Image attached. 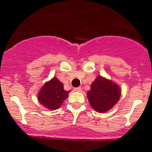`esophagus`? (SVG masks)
<instances>
[{
	"label": "esophagus",
	"mask_w": 152,
	"mask_h": 152,
	"mask_svg": "<svg viewBox=\"0 0 152 152\" xmlns=\"http://www.w3.org/2000/svg\"><path fill=\"white\" fill-rule=\"evenodd\" d=\"M81 88L80 87H78V88H75V91H77V92H81Z\"/></svg>",
	"instance_id": "esophagus-1"
}]
</instances>
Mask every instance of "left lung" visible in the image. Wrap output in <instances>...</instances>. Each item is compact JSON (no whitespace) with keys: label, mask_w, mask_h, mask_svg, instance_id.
Here are the masks:
<instances>
[{"label":"left lung","mask_w":152,"mask_h":152,"mask_svg":"<svg viewBox=\"0 0 152 152\" xmlns=\"http://www.w3.org/2000/svg\"><path fill=\"white\" fill-rule=\"evenodd\" d=\"M88 98L91 107L99 113L110 110L121 96V89L112 80L97 76L88 91Z\"/></svg>","instance_id":"8db88e82"}]
</instances>
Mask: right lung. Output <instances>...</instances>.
Listing matches in <instances>:
<instances>
[{
  "instance_id": "right-lung-1",
  "label": "right lung",
  "mask_w": 152,
  "mask_h": 152,
  "mask_svg": "<svg viewBox=\"0 0 152 152\" xmlns=\"http://www.w3.org/2000/svg\"><path fill=\"white\" fill-rule=\"evenodd\" d=\"M69 92L64 91L62 83L55 77L42 86L39 92L38 100L47 109L55 110L61 107Z\"/></svg>"
}]
</instances>
